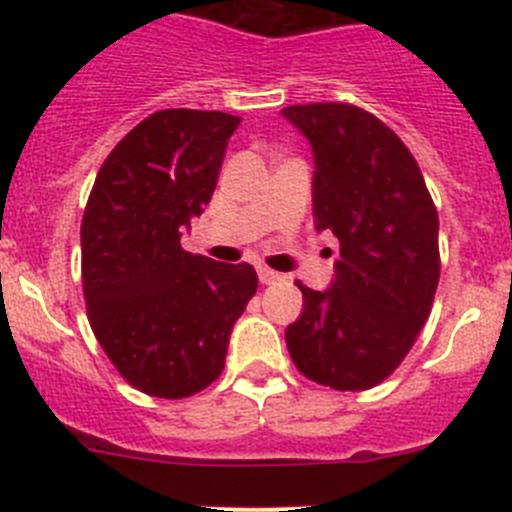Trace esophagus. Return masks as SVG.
<instances>
[{
  "label": "esophagus",
  "instance_id": "1",
  "mask_svg": "<svg viewBox=\"0 0 512 512\" xmlns=\"http://www.w3.org/2000/svg\"><path fill=\"white\" fill-rule=\"evenodd\" d=\"M257 277H260L262 285H272V282L280 280V275L275 270H270V267H257Z\"/></svg>",
  "mask_w": 512,
  "mask_h": 512
}]
</instances>
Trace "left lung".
Returning <instances> with one entry per match:
<instances>
[{"instance_id":"8db88e82","label":"left lung","mask_w":512,"mask_h":512,"mask_svg":"<svg viewBox=\"0 0 512 512\" xmlns=\"http://www.w3.org/2000/svg\"><path fill=\"white\" fill-rule=\"evenodd\" d=\"M312 146V213L339 240L334 280L302 289L285 329L294 366L337 391L381 384L414 347L441 275L438 213L389 126L349 103L282 108Z\"/></svg>"}]
</instances>
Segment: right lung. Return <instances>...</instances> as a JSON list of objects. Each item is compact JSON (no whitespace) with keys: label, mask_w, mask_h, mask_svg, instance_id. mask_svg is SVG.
Segmentation results:
<instances>
[{"label":"right lung","mask_w":512,"mask_h":512,"mask_svg":"<svg viewBox=\"0 0 512 512\" xmlns=\"http://www.w3.org/2000/svg\"><path fill=\"white\" fill-rule=\"evenodd\" d=\"M240 116L168 108L103 160L81 220L89 322L118 374L143 394L185 399L223 374L257 292L252 265L190 255L180 237L218 185Z\"/></svg>","instance_id":"obj_1"}]
</instances>
